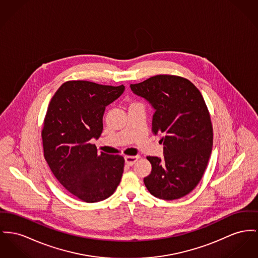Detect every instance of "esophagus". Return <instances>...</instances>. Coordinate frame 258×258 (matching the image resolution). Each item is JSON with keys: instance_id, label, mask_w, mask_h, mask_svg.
Returning <instances> with one entry per match:
<instances>
[{"instance_id": "34e87169", "label": "esophagus", "mask_w": 258, "mask_h": 258, "mask_svg": "<svg viewBox=\"0 0 258 258\" xmlns=\"http://www.w3.org/2000/svg\"><path fill=\"white\" fill-rule=\"evenodd\" d=\"M139 158H140L139 155H126L125 156V162H126V164L131 166L137 161Z\"/></svg>"}]
</instances>
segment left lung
Wrapping results in <instances>:
<instances>
[{"instance_id": "1", "label": "left lung", "mask_w": 258, "mask_h": 258, "mask_svg": "<svg viewBox=\"0 0 258 258\" xmlns=\"http://www.w3.org/2000/svg\"><path fill=\"white\" fill-rule=\"evenodd\" d=\"M130 87L154 106L152 130L164 145V158L147 156L152 173L144 183L158 199L183 198L202 180L212 151L213 128L204 97L177 75L159 74Z\"/></svg>"}]
</instances>
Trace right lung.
<instances>
[{"label": "right lung", "mask_w": 258, "mask_h": 258, "mask_svg": "<svg viewBox=\"0 0 258 258\" xmlns=\"http://www.w3.org/2000/svg\"><path fill=\"white\" fill-rule=\"evenodd\" d=\"M124 90L123 85L70 80L49 103L41 133L44 157L57 181L83 202L105 200L120 183L124 157L98 154L91 140L101 136L105 106Z\"/></svg>", "instance_id": "add662e5"}]
</instances>
